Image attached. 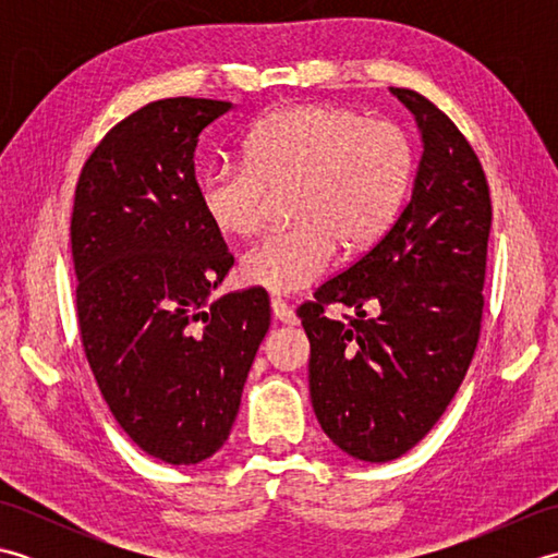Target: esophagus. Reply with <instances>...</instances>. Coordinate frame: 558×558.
<instances>
[{
	"instance_id": "esophagus-1",
	"label": "esophagus",
	"mask_w": 558,
	"mask_h": 558,
	"mask_svg": "<svg viewBox=\"0 0 558 558\" xmlns=\"http://www.w3.org/2000/svg\"><path fill=\"white\" fill-rule=\"evenodd\" d=\"M270 310H272V314H276V318H278L280 324L294 326V324L300 322L298 314H294V310H292V306H290L286 300H280V298H270Z\"/></svg>"
}]
</instances>
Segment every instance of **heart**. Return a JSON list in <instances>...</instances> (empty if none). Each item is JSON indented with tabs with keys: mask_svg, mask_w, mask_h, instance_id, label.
<instances>
[{
	"mask_svg": "<svg viewBox=\"0 0 558 558\" xmlns=\"http://www.w3.org/2000/svg\"><path fill=\"white\" fill-rule=\"evenodd\" d=\"M242 160L198 174V206L220 234L246 236L264 222L270 194L290 189L294 222L266 232L240 260L246 282L276 294L322 278L338 242H376L398 218L414 168L405 129L328 102L264 117L244 136Z\"/></svg>",
	"mask_w": 558,
	"mask_h": 558,
	"instance_id": "heart-1",
	"label": "heart"
}]
</instances>
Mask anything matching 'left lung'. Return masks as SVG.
Returning a JSON list of instances; mask_svg holds the SVG:
<instances>
[{"label":"left lung","mask_w":558,"mask_h":558,"mask_svg":"<svg viewBox=\"0 0 558 558\" xmlns=\"http://www.w3.org/2000/svg\"><path fill=\"white\" fill-rule=\"evenodd\" d=\"M417 117L424 153L410 204L369 252L300 304L310 338L316 420L340 450L388 462L420 444L446 412L477 350L489 182L450 117L410 88H390ZM330 303L359 310L330 319ZM364 303H376L369 319Z\"/></svg>","instance_id":"1"}]
</instances>
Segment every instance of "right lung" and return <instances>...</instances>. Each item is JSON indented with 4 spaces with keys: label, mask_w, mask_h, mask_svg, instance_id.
Returning a JSON list of instances; mask_svg holds the SVG:
<instances>
[{
    "label": "right lung",
    "mask_w": 558,
    "mask_h": 558,
    "mask_svg": "<svg viewBox=\"0 0 558 558\" xmlns=\"http://www.w3.org/2000/svg\"><path fill=\"white\" fill-rule=\"evenodd\" d=\"M232 108L165 98L117 122L76 182L71 258L86 360L114 420L170 465L228 441L270 326L264 288L210 302L234 256L198 206V134Z\"/></svg>",
    "instance_id": "right-lung-1"
}]
</instances>
